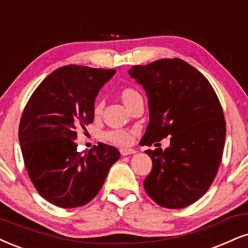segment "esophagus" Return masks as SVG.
Masks as SVG:
<instances>
[{"label": "esophagus", "instance_id": "34e87169", "mask_svg": "<svg viewBox=\"0 0 248 248\" xmlns=\"http://www.w3.org/2000/svg\"><path fill=\"white\" fill-rule=\"evenodd\" d=\"M119 152H121V154L123 155V156H126V155L134 154V153H136V151H134V149H131V148H122Z\"/></svg>", "mask_w": 248, "mask_h": 248}]
</instances>
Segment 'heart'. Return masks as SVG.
<instances>
[{
    "mask_svg": "<svg viewBox=\"0 0 248 248\" xmlns=\"http://www.w3.org/2000/svg\"><path fill=\"white\" fill-rule=\"evenodd\" d=\"M119 97L123 101V103L127 108H131V106L134 102L142 99L140 93L137 90H134L132 87H125L119 92ZM102 112V102L100 100H96L93 105V115L99 116ZM103 138L107 141L114 143L117 146H127L130 145L131 141L133 139V132L132 131L127 130H122V129H112L107 131L103 133Z\"/></svg>",
    "mask_w": 248,
    "mask_h": 248,
    "instance_id": "1",
    "label": "heart"
}]
</instances>
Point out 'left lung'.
I'll use <instances>...</instances> for the list:
<instances>
[{"label":"left lung","mask_w":248,"mask_h":248,"mask_svg":"<svg viewBox=\"0 0 248 248\" xmlns=\"http://www.w3.org/2000/svg\"><path fill=\"white\" fill-rule=\"evenodd\" d=\"M129 73L148 96L142 145L170 137L166 151H145L153 166L143 187L160 206L185 208L208 191L217 175L227 132L221 102L207 78L183 60L134 65Z\"/></svg>","instance_id":"left-lung-1"}]
</instances>
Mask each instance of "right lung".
Returning a JSON list of instances; mask_svg holds the SVG:
<instances>
[{
  "label": "right lung",
  "instance_id": "add662e5",
  "mask_svg": "<svg viewBox=\"0 0 248 248\" xmlns=\"http://www.w3.org/2000/svg\"><path fill=\"white\" fill-rule=\"evenodd\" d=\"M115 70L66 65L55 70L33 92L21 115L18 137L29 177L42 198L61 208H76L99 193L115 147L99 143L77 152V131L94 119L100 88Z\"/></svg>",
  "mask_w": 248,
  "mask_h": 248
}]
</instances>
